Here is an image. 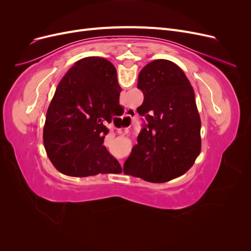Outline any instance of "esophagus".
Wrapping results in <instances>:
<instances>
[{
    "mask_svg": "<svg viewBox=\"0 0 251 251\" xmlns=\"http://www.w3.org/2000/svg\"><path fill=\"white\" fill-rule=\"evenodd\" d=\"M135 117H136V112H135L134 110L127 109V110H126V114L124 116L123 119L126 121V124H128V127H130V126H132V124H133V121H134ZM128 127H126V128H125V133L128 132ZM121 165H123V162H121Z\"/></svg>",
    "mask_w": 251,
    "mask_h": 251,
    "instance_id": "34e87169",
    "label": "esophagus"
}]
</instances>
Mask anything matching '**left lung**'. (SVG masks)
<instances>
[{
  "mask_svg": "<svg viewBox=\"0 0 251 251\" xmlns=\"http://www.w3.org/2000/svg\"><path fill=\"white\" fill-rule=\"evenodd\" d=\"M137 109L146 119L124 173L153 183L177 178L201 151V119L191 82L171 60L156 59L140 71Z\"/></svg>",
  "mask_w": 251,
  "mask_h": 251,
  "instance_id": "8db88e82",
  "label": "left lung"
}]
</instances>
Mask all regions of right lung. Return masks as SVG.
<instances>
[{"label":"right lung","instance_id":"add662e5","mask_svg":"<svg viewBox=\"0 0 251 251\" xmlns=\"http://www.w3.org/2000/svg\"><path fill=\"white\" fill-rule=\"evenodd\" d=\"M115 67L90 56L70 68L56 87L46 114L44 147L57 171L72 177L121 173L103 146V125L121 110Z\"/></svg>","mask_w":251,"mask_h":251}]
</instances>
